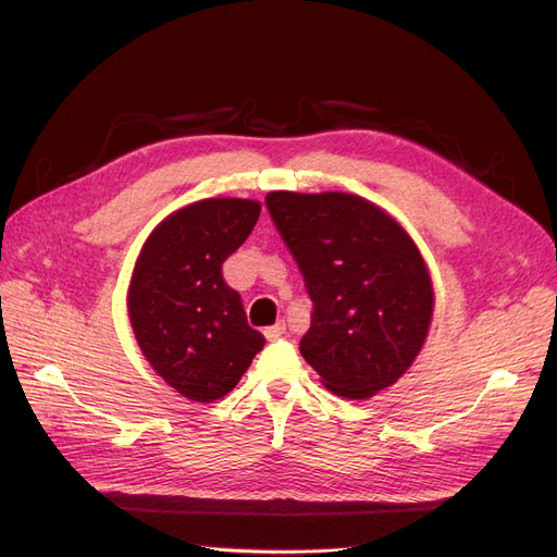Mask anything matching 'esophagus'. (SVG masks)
I'll list each match as a JSON object with an SVG mask.
<instances>
[{
	"label": "esophagus",
	"instance_id": "esophagus-1",
	"mask_svg": "<svg viewBox=\"0 0 557 557\" xmlns=\"http://www.w3.org/2000/svg\"><path fill=\"white\" fill-rule=\"evenodd\" d=\"M285 334V323H276V325H269L264 327V339L267 342H276Z\"/></svg>",
	"mask_w": 557,
	"mask_h": 557
}]
</instances>
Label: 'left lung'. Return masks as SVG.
Segmentation results:
<instances>
[{
  "label": "left lung",
  "instance_id": "8db88e82",
  "mask_svg": "<svg viewBox=\"0 0 557 557\" xmlns=\"http://www.w3.org/2000/svg\"><path fill=\"white\" fill-rule=\"evenodd\" d=\"M264 201L313 301L299 352L334 395L385 391L423 348L434 309L413 239L358 195L281 190Z\"/></svg>",
  "mask_w": 557,
  "mask_h": 557
}]
</instances>
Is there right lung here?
I'll return each mask as SVG.
<instances>
[{"mask_svg":"<svg viewBox=\"0 0 557 557\" xmlns=\"http://www.w3.org/2000/svg\"><path fill=\"white\" fill-rule=\"evenodd\" d=\"M260 201L201 199L153 230L134 267L127 309L150 367L193 401L225 397L262 350L223 262L252 232Z\"/></svg>","mask_w":557,"mask_h":557,"instance_id":"obj_1","label":"right lung"}]
</instances>
